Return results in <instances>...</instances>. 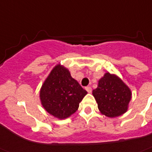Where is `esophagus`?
I'll return each instance as SVG.
<instances>
[{"instance_id":"esophagus-1","label":"esophagus","mask_w":152,"mask_h":152,"mask_svg":"<svg viewBox=\"0 0 152 152\" xmlns=\"http://www.w3.org/2000/svg\"><path fill=\"white\" fill-rule=\"evenodd\" d=\"M86 90L88 92V93H91L92 92V88L90 86H86Z\"/></svg>"}]
</instances>
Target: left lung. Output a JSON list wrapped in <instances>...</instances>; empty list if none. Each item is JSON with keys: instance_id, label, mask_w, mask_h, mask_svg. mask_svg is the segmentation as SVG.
I'll return each mask as SVG.
<instances>
[{"instance_id": "1", "label": "left lung", "mask_w": 152, "mask_h": 152, "mask_svg": "<svg viewBox=\"0 0 152 152\" xmlns=\"http://www.w3.org/2000/svg\"><path fill=\"white\" fill-rule=\"evenodd\" d=\"M93 95L100 113L108 117L122 115L128 109L131 99L130 88L114 74L106 72L99 80Z\"/></svg>"}]
</instances>
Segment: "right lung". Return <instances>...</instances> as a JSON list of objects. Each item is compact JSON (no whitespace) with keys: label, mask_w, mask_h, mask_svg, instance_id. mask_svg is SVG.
<instances>
[{"label":"right lung","mask_w":152,"mask_h":152,"mask_svg":"<svg viewBox=\"0 0 152 152\" xmlns=\"http://www.w3.org/2000/svg\"><path fill=\"white\" fill-rule=\"evenodd\" d=\"M87 92L72 78L66 67L58 64L52 69L40 90L44 109L58 119H66L78 110Z\"/></svg>","instance_id":"right-lung-1"}]
</instances>
